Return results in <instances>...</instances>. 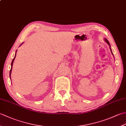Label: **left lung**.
I'll list each match as a JSON object with an SVG mask.
<instances>
[{
	"label": "left lung",
	"mask_w": 126,
	"mask_h": 126,
	"mask_svg": "<svg viewBox=\"0 0 126 126\" xmlns=\"http://www.w3.org/2000/svg\"><path fill=\"white\" fill-rule=\"evenodd\" d=\"M104 41H105V42L107 43V44L109 45V48H110V51H111V53H112V55H113V52H112V50H111V47H110V43H109V42H108V40L106 38H104ZM113 56H114V55H113Z\"/></svg>",
	"instance_id": "obj_1"
}]
</instances>
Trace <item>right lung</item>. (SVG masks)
<instances>
[{
	"instance_id": "add662e5",
	"label": "right lung",
	"mask_w": 126,
	"mask_h": 126,
	"mask_svg": "<svg viewBox=\"0 0 126 126\" xmlns=\"http://www.w3.org/2000/svg\"><path fill=\"white\" fill-rule=\"evenodd\" d=\"M23 43H22L20 44V45H22ZM17 50H16V53H15V57H14V58L13 59V60H12V62H11V70H10V79H11V71H12V65H13V62H14V60H15L16 56V52H17Z\"/></svg>"
}]
</instances>
